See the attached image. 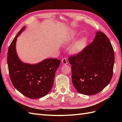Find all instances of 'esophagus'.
<instances>
[{"label":"esophagus","mask_w":122,"mask_h":122,"mask_svg":"<svg viewBox=\"0 0 122 122\" xmlns=\"http://www.w3.org/2000/svg\"><path fill=\"white\" fill-rule=\"evenodd\" d=\"M62 63L64 65H66L68 63V61H67V58L66 57H64L62 59V61H61Z\"/></svg>","instance_id":"34e87169"}]
</instances>
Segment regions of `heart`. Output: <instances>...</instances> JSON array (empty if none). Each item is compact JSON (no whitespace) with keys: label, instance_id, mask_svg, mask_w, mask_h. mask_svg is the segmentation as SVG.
Returning <instances> with one entry per match:
<instances>
[{"label":"heart","instance_id":"obj_1","mask_svg":"<svg viewBox=\"0 0 122 122\" xmlns=\"http://www.w3.org/2000/svg\"><path fill=\"white\" fill-rule=\"evenodd\" d=\"M86 43V38L80 39L72 46L71 52L73 53H77L80 52L81 51H82L84 49Z\"/></svg>","mask_w":122,"mask_h":122}]
</instances>
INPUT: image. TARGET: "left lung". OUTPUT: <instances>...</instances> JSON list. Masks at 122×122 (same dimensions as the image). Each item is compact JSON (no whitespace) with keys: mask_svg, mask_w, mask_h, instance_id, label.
<instances>
[{"mask_svg":"<svg viewBox=\"0 0 122 122\" xmlns=\"http://www.w3.org/2000/svg\"><path fill=\"white\" fill-rule=\"evenodd\" d=\"M68 59L72 65V83L79 93L98 94L112 80L114 50L109 39L102 32H97L93 42Z\"/></svg>","mask_w":122,"mask_h":122,"instance_id":"1","label":"left lung"}]
</instances>
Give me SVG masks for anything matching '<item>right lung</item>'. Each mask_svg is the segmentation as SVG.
<instances>
[{"label":"right lung","instance_id":"obj_1","mask_svg":"<svg viewBox=\"0 0 122 122\" xmlns=\"http://www.w3.org/2000/svg\"><path fill=\"white\" fill-rule=\"evenodd\" d=\"M24 27L18 33L9 47L7 61L9 75L14 86L21 94L29 98L38 99L45 96L52 88L61 60L46 59L36 65L22 62L17 56L15 47L17 38Z\"/></svg>","mask_w":122,"mask_h":122}]
</instances>
